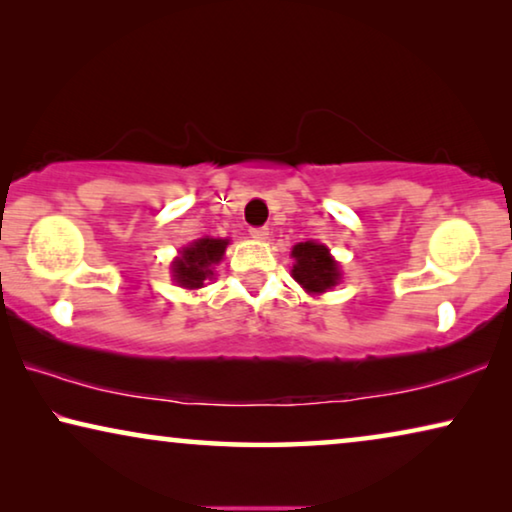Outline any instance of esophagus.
Segmentation results:
<instances>
[{"instance_id":"esophagus-1","label":"esophagus","mask_w":512,"mask_h":512,"mask_svg":"<svg viewBox=\"0 0 512 512\" xmlns=\"http://www.w3.org/2000/svg\"><path fill=\"white\" fill-rule=\"evenodd\" d=\"M249 233H251V237H254V240H265V237H268L270 230L265 228V226H258V228H251Z\"/></svg>"}]
</instances>
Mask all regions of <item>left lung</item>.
Wrapping results in <instances>:
<instances>
[{"instance_id": "left-lung-1", "label": "left lung", "mask_w": 512, "mask_h": 512, "mask_svg": "<svg viewBox=\"0 0 512 512\" xmlns=\"http://www.w3.org/2000/svg\"><path fill=\"white\" fill-rule=\"evenodd\" d=\"M291 256L296 258L293 279H296L298 284H303V289L310 293H324L326 289L338 284V263L333 261L324 244L300 242L293 247Z\"/></svg>"}]
</instances>
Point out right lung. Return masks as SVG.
<instances>
[{"instance_id": "obj_1", "label": "right lung", "mask_w": 512, "mask_h": 512, "mask_svg": "<svg viewBox=\"0 0 512 512\" xmlns=\"http://www.w3.org/2000/svg\"><path fill=\"white\" fill-rule=\"evenodd\" d=\"M226 244V240H212V237H202V240L193 242L191 247L184 249L181 258L174 261V279L186 289H200L202 282L212 275L209 268L221 261Z\"/></svg>"}]
</instances>
